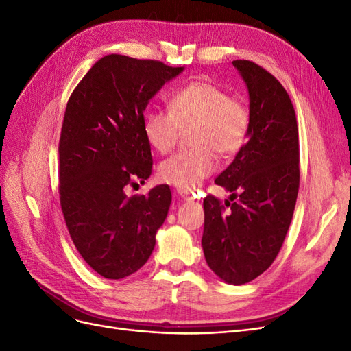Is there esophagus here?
<instances>
[{
    "mask_svg": "<svg viewBox=\"0 0 351 351\" xmlns=\"http://www.w3.org/2000/svg\"><path fill=\"white\" fill-rule=\"evenodd\" d=\"M177 195H178L180 197H182L183 200H189V202H190V200H192V202L195 200V196H193L192 193H190V192H187V190H183V189H178V190H177Z\"/></svg>",
    "mask_w": 351,
    "mask_h": 351,
    "instance_id": "1",
    "label": "esophagus"
}]
</instances>
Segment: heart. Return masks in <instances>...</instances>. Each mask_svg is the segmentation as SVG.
I'll return each mask as SVG.
<instances>
[{
	"mask_svg": "<svg viewBox=\"0 0 351 351\" xmlns=\"http://www.w3.org/2000/svg\"><path fill=\"white\" fill-rule=\"evenodd\" d=\"M168 111L154 110L145 115L143 133L159 154H167L187 132L190 149L167 158L158 167L161 182L193 189L217 168V156L231 158L246 145L252 110L247 101L217 83L196 80L178 88L167 98Z\"/></svg>",
	"mask_w": 351,
	"mask_h": 351,
	"instance_id": "1",
	"label": "heart"
}]
</instances>
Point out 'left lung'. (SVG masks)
<instances>
[{"label":"left lung","mask_w":351,"mask_h":351,"mask_svg":"<svg viewBox=\"0 0 351 351\" xmlns=\"http://www.w3.org/2000/svg\"><path fill=\"white\" fill-rule=\"evenodd\" d=\"M232 64L247 84L252 127L246 145L215 180L232 193L231 202L214 195L204 200L202 247L221 280L240 285L277 258L299 193L300 158L295 111L282 84L253 61Z\"/></svg>","instance_id":"obj_1"}]
</instances>
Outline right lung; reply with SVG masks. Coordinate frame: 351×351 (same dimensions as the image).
<instances>
[{
	"label": "right lung",
	"instance_id": "obj_1",
	"mask_svg": "<svg viewBox=\"0 0 351 351\" xmlns=\"http://www.w3.org/2000/svg\"><path fill=\"white\" fill-rule=\"evenodd\" d=\"M182 71L158 60L111 54L95 62L69 98L58 143L60 205L74 246L105 278L141 269L167 218V184L130 197L124 187L152 174L143 111Z\"/></svg>",
	"mask_w": 351,
	"mask_h": 351
}]
</instances>
